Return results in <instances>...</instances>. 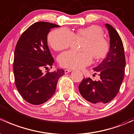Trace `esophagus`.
<instances>
[{"mask_svg":"<svg viewBox=\"0 0 134 134\" xmlns=\"http://www.w3.org/2000/svg\"><path fill=\"white\" fill-rule=\"evenodd\" d=\"M64 71H65V74H67V73L71 72L72 70H71V69H65Z\"/></svg>","mask_w":134,"mask_h":134,"instance_id":"1","label":"esophagus"}]
</instances>
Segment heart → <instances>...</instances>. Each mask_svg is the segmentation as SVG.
I'll return each mask as SVG.
<instances>
[{"label":"heart","instance_id":"obj_1","mask_svg":"<svg viewBox=\"0 0 134 134\" xmlns=\"http://www.w3.org/2000/svg\"><path fill=\"white\" fill-rule=\"evenodd\" d=\"M103 35L102 28L93 25L80 28L75 32H72L65 27L54 29L49 33L47 40L51 47L54 51H60L70 47L74 38H85L86 41L82 47L84 51H67L62 53L58 58L59 64L62 67L77 69L91 64L93 56L96 60H101L107 56L110 46Z\"/></svg>","mask_w":134,"mask_h":134}]
</instances>
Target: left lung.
I'll return each mask as SVG.
<instances>
[{"mask_svg": "<svg viewBox=\"0 0 134 134\" xmlns=\"http://www.w3.org/2000/svg\"><path fill=\"white\" fill-rule=\"evenodd\" d=\"M110 35V51L107 56L96 67L95 74L100 76L98 81L84 78L79 85V91L86 100L102 105L116 96L125 76V50L121 38L111 25L106 24Z\"/></svg>", "mask_w": 134, "mask_h": 134, "instance_id": "8db88e82", "label": "left lung"}]
</instances>
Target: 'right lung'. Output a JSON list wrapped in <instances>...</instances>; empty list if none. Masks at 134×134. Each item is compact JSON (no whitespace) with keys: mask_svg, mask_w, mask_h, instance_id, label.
<instances>
[{"mask_svg":"<svg viewBox=\"0 0 134 134\" xmlns=\"http://www.w3.org/2000/svg\"><path fill=\"white\" fill-rule=\"evenodd\" d=\"M60 26L46 22H38L22 34L15 49L13 72L16 88L27 102L40 105L48 101L56 91L63 69L43 73L52 68L54 59L47 45V35L53 27Z\"/></svg>","mask_w":134,"mask_h":134,"instance_id":"add662e5","label":"right lung"}]
</instances>
